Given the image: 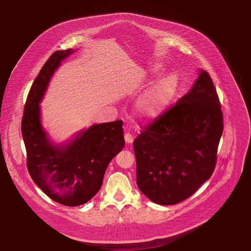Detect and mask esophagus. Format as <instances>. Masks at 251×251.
Listing matches in <instances>:
<instances>
[{
	"instance_id": "esophagus-1",
	"label": "esophagus",
	"mask_w": 251,
	"mask_h": 251,
	"mask_svg": "<svg viewBox=\"0 0 251 251\" xmlns=\"http://www.w3.org/2000/svg\"><path fill=\"white\" fill-rule=\"evenodd\" d=\"M124 139H125V142L127 143V144H132L133 143V136L130 133H126L124 135Z\"/></svg>"
}]
</instances>
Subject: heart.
Masks as SVG:
<instances>
[{"instance_id":"heart-1","label":"heart","mask_w":251,"mask_h":251,"mask_svg":"<svg viewBox=\"0 0 251 251\" xmlns=\"http://www.w3.org/2000/svg\"><path fill=\"white\" fill-rule=\"evenodd\" d=\"M163 69L161 63H154L148 66L143 75L146 80L153 79ZM180 86L178 75L171 71L158 77L152 85L143 93L136 102L137 115L147 121H152L161 117L173 102Z\"/></svg>"}]
</instances>
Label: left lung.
<instances>
[{
	"instance_id": "1",
	"label": "left lung",
	"mask_w": 251,
	"mask_h": 251,
	"mask_svg": "<svg viewBox=\"0 0 251 251\" xmlns=\"http://www.w3.org/2000/svg\"><path fill=\"white\" fill-rule=\"evenodd\" d=\"M199 73L190 91L133 143L137 186L158 204L190 198L216 167L223 112L208 74Z\"/></svg>"
}]
</instances>
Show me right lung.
<instances>
[{
  "mask_svg": "<svg viewBox=\"0 0 251 251\" xmlns=\"http://www.w3.org/2000/svg\"><path fill=\"white\" fill-rule=\"evenodd\" d=\"M75 50L53 52L34 79L22 120L27 170L42 191L54 201L77 206L100 190L110 161L124 148L123 121L94 124L62 143H54L42 122L41 104L51 77Z\"/></svg>",
  "mask_w": 251,
  "mask_h": 251,
  "instance_id": "1",
  "label": "right lung"
}]
</instances>
